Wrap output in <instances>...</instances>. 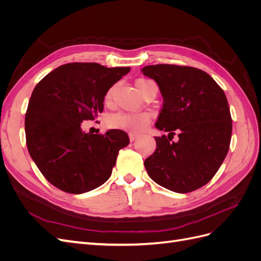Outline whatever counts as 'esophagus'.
I'll list each match as a JSON object with an SVG mask.
<instances>
[{"label": "esophagus", "mask_w": 261, "mask_h": 261, "mask_svg": "<svg viewBox=\"0 0 261 261\" xmlns=\"http://www.w3.org/2000/svg\"><path fill=\"white\" fill-rule=\"evenodd\" d=\"M128 137H129L130 141H134V140H136L138 138V135H136V134H134V133H130L129 135H128Z\"/></svg>", "instance_id": "esophagus-1"}]
</instances>
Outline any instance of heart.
I'll list each match as a JSON object with an SVG mask.
<instances>
[{
	"label": "heart",
	"instance_id": "heart-1",
	"mask_svg": "<svg viewBox=\"0 0 261 261\" xmlns=\"http://www.w3.org/2000/svg\"><path fill=\"white\" fill-rule=\"evenodd\" d=\"M136 87L138 91L144 94L150 85L154 84L152 81L147 80V78H139L136 81ZM114 87L109 88L105 94V103L110 105L112 101ZM150 114L147 112H139V113H116L111 116H109L106 121V125L111 129H118V130H125L130 133H139L144 130L147 125L150 123Z\"/></svg>",
	"mask_w": 261,
	"mask_h": 261
}]
</instances>
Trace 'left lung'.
Instances as JSON below:
<instances>
[{
  "label": "left lung",
  "mask_w": 261,
  "mask_h": 261,
  "mask_svg": "<svg viewBox=\"0 0 261 261\" xmlns=\"http://www.w3.org/2000/svg\"><path fill=\"white\" fill-rule=\"evenodd\" d=\"M141 70L159 86L163 107L155 126L169 133L154 137L155 151L145 160L148 175L172 192L196 191L215 176L230 148L232 117L225 93L195 67L156 64ZM175 132L177 143L170 141Z\"/></svg>",
  "instance_id": "left-lung-1"
}]
</instances>
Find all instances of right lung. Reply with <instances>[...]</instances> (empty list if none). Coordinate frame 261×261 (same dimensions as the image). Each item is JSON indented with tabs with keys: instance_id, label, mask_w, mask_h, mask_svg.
Returning a JSON list of instances; mask_svg holds the SVG:
<instances>
[{
	"instance_id": "obj_1",
	"label": "right lung",
	"mask_w": 261,
	"mask_h": 261,
	"mask_svg": "<svg viewBox=\"0 0 261 261\" xmlns=\"http://www.w3.org/2000/svg\"><path fill=\"white\" fill-rule=\"evenodd\" d=\"M130 67L68 63L37 84L25 116L30 156L50 183L68 194L101 186L112 174L118 151L129 144L123 130H82V122L103 112L105 94Z\"/></svg>"
}]
</instances>
